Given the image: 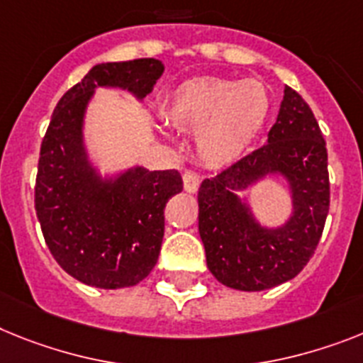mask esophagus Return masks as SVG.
Wrapping results in <instances>:
<instances>
[{"label": "esophagus", "mask_w": 363, "mask_h": 363, "mask_svg": "<svg viewBox=\"0 0 363 363\" xmlns=\"http://www.w3.org/2000/svg\"><path fill=\"white\" fill-rule=\"evenodd\" d=\"M182 182H184V190H186L188 194H194V191H197V188H199L201 179L196 172L188 169V172H184V175H182Z\"/></svg>", "instance_id": "esophagus-1"}]
</instances>
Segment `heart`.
Listing matches in <instances>:
<instances>
[{
  "instance_id": "obj_1",
  "label": "heart",
  "mask_w": 363,
  "mask_h": 363,
  "mask_svg": "<svg viewBox=\"0 0 363 363\" xmlns=\"http://www.w3.org/2000/svg\"><path fill=\"white\" fill-rule=\"evenodd\" d=\"M271 111L267 88L257 79L194 77L175 88L164 106L172 127L197 133V153L210 167L245 155Z\"/></svg>"
}]
</instances>
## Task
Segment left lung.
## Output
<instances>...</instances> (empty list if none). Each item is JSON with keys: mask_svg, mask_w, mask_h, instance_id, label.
<instances>
[{"mask_svg": "<svg viewBox=\"0 0 363 363\" xmlns=\"http://www.w3.org/2000/svg\"><path fill=\"white\" fill-rule=\"evenodd\" d=\"M267 174H282L292 191V216L264 228L235 194ZM199 234L206 266L221 284L262 291L291 280L318 247L330 205L327 147L312 108L284 88L267 144L240 158L199 188Z\"/></svg>", "mask_w": 363, "mask_h": 363, "instance_id": "1", "label": "left lung"}]
</instances>
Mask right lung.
Segmentation results:
<instances>
[{
  "label": "right lung",
  "mask_w": 363,
  "mask_h": 363,
  "mask_svg": "<svg viewBox=\"0 0 363 363\" xmlns=\"http://www.w3.org/2000/svg\"><path fill=\"white\" fill-rule=\"evenodd\" d=\"M162 73L157 59L97 64L60 97L42 140L36 216L55 260L83 284L129 288L158 260L164 206L182 190L181 175L136 166L103 179L88 160L83 125L97 86L121 88L144 99Z\"/></svg>",
  "instance_id": "right-lung-1"
}]
</instances>
